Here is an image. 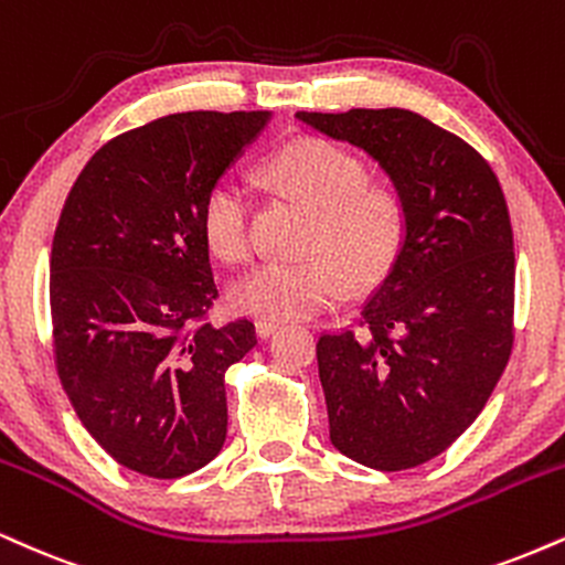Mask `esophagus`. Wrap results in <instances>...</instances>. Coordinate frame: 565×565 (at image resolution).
Returning <instances> with one entry per match:
<instances>
[{
	"instance_id": "esophagus-1",
	"label": "esophagus",
	"mask_w": 565,
	"mask_h": 565,
	"mask_svg": "<svg viewBox=\"0 0 565 565\" xmlns=\"http://www.w3.org/2000/svg\"><path fill=\"white\" fill-rule=\"evenodd\" d=\"M278 329H281V321H270V318H257V321H255V331H257V337H260V339L270 337Z\"/></svg>"
}]
</instances>
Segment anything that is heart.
I'll use <instances>...</instances> for the list:
<instances>
[{
    "label": "heart",
    "mask_w": 565,
    "mask_h": 565,
    "mask_svg": "<svg viewBox=\"0 0 565 565\" xmlns=\"http://www.w3.org/2000/svg\"><path fill=\"white\" fill-rule=\"evenodd\" d=\"M274 186L318 215L310 249L326 253L308 260H263L231 287L239 312L270 321H297L331 308L350 281H369L392 260L403 239V207L392 192L369 186V171L355 154L329 141H297L268 166ZM253 200L244 183L221 179L202 202V234L226 263L253 249Z\"/></svg>",
    "instance_id": "heart-1"
}]
</instances>
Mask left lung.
<instances>
[{
	"label": "left lung",
	"mask_w": 565,
	"mask_h": 565,
	"mask_svg": "<svg viewBox=\"0 0 565 565\" xmlns=\"http://www.w3.org/2000/svg\"><path fill=\"white\" fill-rule=\"evenodd\" d=\"M358 147L403 207V239L355 331L318 339L331 445L376 471L445 452L487 405L513 348L515 255L489 162L424 115L297 113Z\"/></svg>",
	"instance_id": "1"
}]
</instances>
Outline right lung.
Wrapping results in <instances>:
<instances>
[{
	"mask_svg": "<svg viewBox=\"0 0 565 565\" xmlns=\"http://www.w3.org/2000/svg\"><path fill=\"white\" fill-rule=\"evenodd\" d=\"M268 110L175 113L86 162L52 242L54 355L81 424L120 466L179 479L226 441V371L255 326L202 321L217 297L202 202Z\"/></svg>",
	"mask_w": 565,
	"mask_h": 565,
	"instance_id": "obj_1",
	"label": "right lung"
}]
</instances>
